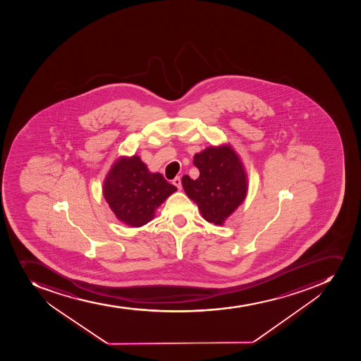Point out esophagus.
I'll use <instances>...</instances> for the list:
<instances>
[{
  "label": "esophagus",
  "mask_w": 361,
  "mask_h": 361,
  "mask_svg": "<svg viewBox=\"0 0 361 361\" xmlns=\"http://www.w3.org/2000/svg\"><path fill=\"white\" fill-rule=\"evenodd\" d=\"M173 185H176V188L181 189V179L179 176H176V179L173 180Z\"/></svg>",
  "instance_id": "obj_1"
}]
</instances>
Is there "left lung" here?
<instances>
[{
  "label": "left lung",
  "mask_w": 361,
  "mask_h": 361,
  "mask_svg": "<svg viewBox=\"0 0 361 361\" xmlns=\"http://www.w3.org/2000/svg\"><path fill=\"white\" fill-rule=\"evenodd\" d=\"M200 176H182V185L189 199L199 207L205 221L221 225L238 208L247 192L242 162L228 146L208 147L194 157Z\"/></svg>",
  "instance_id": "8db88e82"
}]
</instances>
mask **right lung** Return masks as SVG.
Masks as SVG:
<instances>
[{"instance_id":"right-lung-1","label":"right lung","mask_w":361,"mask_h":361,"mask_svg":"<svg viewBox=\"0 0 361 361\" xmlns=\"http://www.w3.org/2000/svg\"><path fill=\"white\" fill-rule=\"evenodd\" d=\"M176 190L160 173L149 172L137 156L121 158L103 185L104 199L117 219L131 226L149 223L156 209Z\"/></svg>"}]
</instances>
